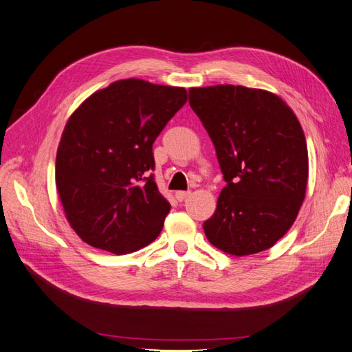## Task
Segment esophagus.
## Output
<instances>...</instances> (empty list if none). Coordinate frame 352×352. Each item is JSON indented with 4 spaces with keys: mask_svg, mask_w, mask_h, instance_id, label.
<instances>
[{
    "mask_svg": "<svg viewBox=\"0 0 352 352\" xmlns=\"http://www.w3.org/2000/svg\"><path fill=\"white\" fill-rule=\"evenodd\" d=\"M189 195H190L189 190H187V192H186V190H178V192H175V198H177L179 202H182V201H184Z\"/></svg>",
    "mask_w": 352,
    "mask_h": 352,
    "instance_id": "1",
    "label": "esophagus"
}]
</instances>
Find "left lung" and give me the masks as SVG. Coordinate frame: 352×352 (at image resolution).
Masks as SVG:
<instances>
[{"label": "left lung", "instance_id": "obj_1", "mask_svg": "<svg viewBox=\"0 0 352 352\" xmlns=\"http://www.w3.org/2000/svg\"><path fill=\"white\" fill-rule=\"evenodd\" d=\"M189 103L226 182L204 222L208 241L234 256L273 248L306 196L307 145L296 113L279 96L241 85L190 88Z\"/></svg>", "mask_w": 352, "mask_h": 352}]
</instances>
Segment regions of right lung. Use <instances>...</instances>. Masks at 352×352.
I'll use <instances>...</instances> for the list:
<instances>
[{
	"label": "right lung",
	"mask_w": 352,
	"mask_h": 352,
	"mask_svg": "<svg viewBox=\"0 0 352 352\" xmlns=\"http://www.w3.org/2000/svg\"><path fill=\"white\" fill-rule=\"evenodd\" d=\"M187 102L183 87L112 82L80 103L56 150L55 184L79 239L124 255L159 236L170 204L154 177L153 142Z\"/></svg>",
	"instance_id": "obj_1"
}]
</instances>
